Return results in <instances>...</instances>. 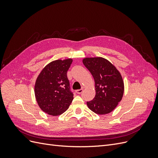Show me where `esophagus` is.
<instances>
[{
    "instance_id": "obj_1",
    "label": "esophagus",
    "mask_w": 158,
    "mask_h": 158,
    "mask_svg": "<svg viewBox=\"0 0 158 158\" xmlns=\"http://www.w3.org/2000/svg\"><path fill=\"white\" fill-rule=\"evenodd\" d=\"M82 92H83V89H77V90H76V94H82Z\"/></svg>"
}]
</instances>
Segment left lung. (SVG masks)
Segmentation results:
<instances>
[{
	"instance_id": "left-lung-1",
	"label": "left lung",
	"mask_w": 158,
	"mask_h": 158,
	"mask_svg": "<svg viewBox=\"0 0 158 158\" xmlns=\"http://www.w3.org/2000/svg\"><path fill=\"white\" fill-rule=\"evenodd\" d=\"M82 62L95 81V95L87 102L88 108L98 114L111 113L123 96L125 86L120 72L103 57H86Z\"/></svg>"
}]
</instances>
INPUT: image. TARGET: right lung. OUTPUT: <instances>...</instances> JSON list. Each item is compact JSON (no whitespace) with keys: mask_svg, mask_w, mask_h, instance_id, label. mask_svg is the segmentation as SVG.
I'll return each instance as SVG.
<instances>
[{"mask_svg":"<svg viewBox=\"0 0 158 158\" xmlns=\"http://www.w3.org/2000/svg\"><path fill=\"white\" fill-rule=\"evenodd\" d=\"M72 63L73 59L52 61L36 79L34 92L37 103L43 111L50 115L63 114L73 102V94L66 74Z\"/></svg>","mask_w":158,"mask_h":158,"instance_id":"add662e5","label":"right lung"}]
</instances>
